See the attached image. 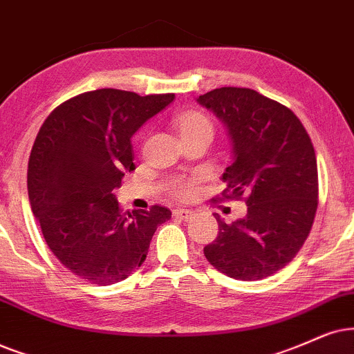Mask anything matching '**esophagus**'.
Returning <instances> with one entry per match:
<instances>
[{"mask_svg":"<svg viewBox=\"0 0 354 354\" xmlns=\"http://www.w3.org/2000/svg\"><path fill=\"white\" fill-rule=\"evenodd\" d=\"M173 216L178 218H183V221H189V218L194 216V212L189 209H174L173 210Z\"/></svg>","mask_w":354,"mask_h":354,"instance_id":"1","label":"esophagus"}]
</instances>
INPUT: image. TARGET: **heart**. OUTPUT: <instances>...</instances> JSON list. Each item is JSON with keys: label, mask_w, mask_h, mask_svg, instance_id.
Here are the masks:
<instances>
[{"label": "heart", "mask_w": 354, "mask_h": 354, "mask_svg": "<svg viewBox=\"0 0 354 354\" xmlns=\"http://www.w3.org/2000/svg\"><path fill=\"white\" fill-rule=\"evenodd\" d=\"M174 125H176L178 132L181 138L191 137H207L209 140L214 136V124L210 118L203 111L191 109L180 113L174 118ZM196 183L198 178H176L168 185V189L176 199H189L196 192Z\"/></svg>", "instance_id": "obj_1"}]
</instances>
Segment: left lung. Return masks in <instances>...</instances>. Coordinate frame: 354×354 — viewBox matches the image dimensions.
I'll return each instance as SVG.
<instances>
[{
    "instance_id": "1",
    "label": "left lung",
    "mask_w": 354,
    "mask_h": 354,
    "mask_svg": "<svg viewBox=\"0 0 354 354\" xmlns=\"http://www.w3.org/2000/svg\"><path fill=\"white\" fill-rule=\"evenodd\" d=\"M229 129L234 163L218 199L245 201L247 217L218 223L217 239L204 247L223 274L257 281L289 265L310 234L319 204L315 150L289 107L250 88H217L199 96Z\"/></svg>"
}]
</instances>
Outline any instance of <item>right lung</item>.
<instances>
[{
  "instance_id": "add662e5",
  "label": "right lung",
  "mask_w": 354,
  "mask_h": 354,
  "mask_svg": "<svg viewBox=\"0 0 354 354\" xmlns=\"http://www.w3.org/2000/svg\"><path fill=\"white\" fill-rule=\"evenodd\" d=\"M102 88L70 97L48 114L28 165L30 207L58 261L93 284L125 279L145 261L171 210L122 212L114 189L132 171L131 137L173 101Z\"/></svg>"
}]
</instances>
